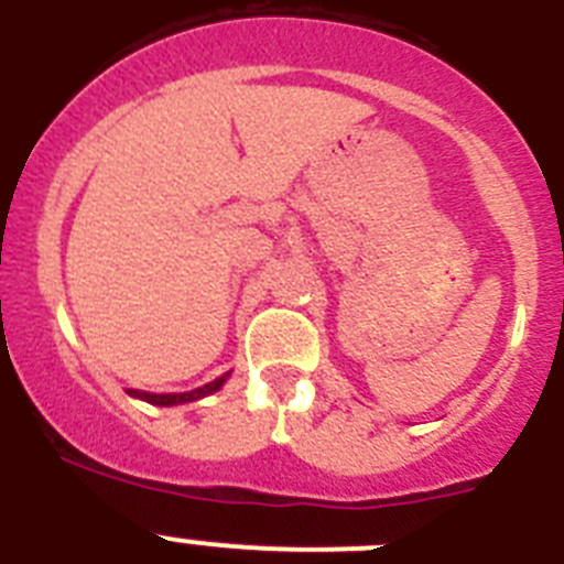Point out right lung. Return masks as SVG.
Listing matches in <instances>:
<instances>
[{
    "label": "right lung",
    "mask_w": 564,
    "mask_h": 564,
    "mask_svg": "<svg viewBox=\"0 0 564 564\" xmlns=\"http://www.w3.org/2000/svg\"><path fill=\"white\" fill-rule=\"evenodd\" d=\"M226 378H228V372H226V376L217 378V381H212V383H206V387H200V390L174 392V395H154V392H141V390H129V395L141 398V401L154 403V406H174V403H188V401H197V398H203V395H212V392L220 390Z\"/></svg>",
    "instance_id": "1"
}]
</instances>
